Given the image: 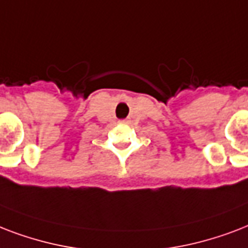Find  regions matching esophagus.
Instances as JSON below:
<instances>
[{
	"label": "esophagus",
	"instance_id": "esophagus-1",
	"mask_svg": "<svg viewBox=\"0 0 248 248\" xmlns=\"http://www.w3.org/2000/svg\"><path fill=\"white\" fill-rule=\"evenodd\" d=\"M123 123H128V120H123Z\"/></svg>",
	"mask_w": 248,
	"mask_h": 248
}]
</instances>
